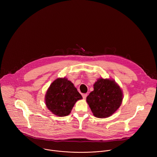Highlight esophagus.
<instances>
[{"label":"esophagus","mask_w":157,"mask_h":157,"mask_svg":"<svg viewBox=\"0 0 157 157\" xmlns=\"http://www.w3.org/2000/svg\"><path fill=\"white\" fill-rule=\"evenodd\" d=\"M87 96V94H82V98H83V99H85L86 98Z\"/></svg>","instance_id":"34e87169"}]
</instances>
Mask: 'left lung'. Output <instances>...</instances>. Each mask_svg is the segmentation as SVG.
Wrapping results in <instances>:
<instances>
[{"label": "left lung", "instance_id": "1", "mask_svg": "<svg viewBox=\"0 0 157 157\" xmlns=\"http://www.w3.org/2000/svg\"><path fill=\"white\" fill-rule=\"evenodd\" d=\"M121 87L113 80L99 79L94 84V91L86 98L94 116L105 118L113 115L122 101Z\"/></svg>", "mask_w": 157, "mask_h": 157}]
</instances>
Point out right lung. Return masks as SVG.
Masks as SVG:
<instances>
[{"mask_svg":"<svg viewBox=\"0 0 157 157\" xmlns=\"http://www.w3.org/2000/svg\"><path fill=\"white\" fill-rule=\"evenodd\" d=\"M82 99L73 84L66 78H58L48 88L45 103L53 114L64 117L70 114L75 104Z\"/></svg>","mask_w":157,"mask_h":157,"instance_id":"1","label":"right lung"}]
</instances>
